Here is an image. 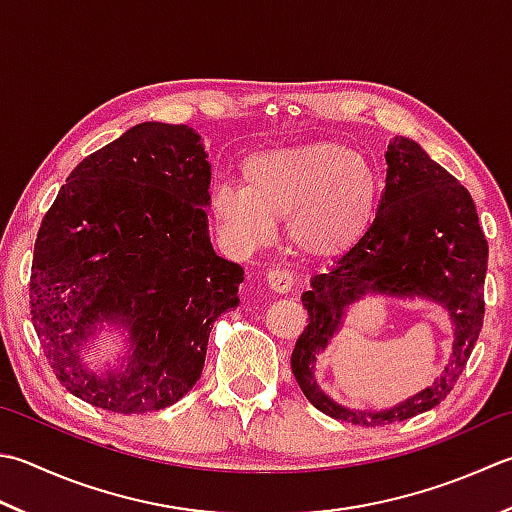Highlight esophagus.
Masks as SVG:
<instances>
[{
    "instance_id": "34e87169",
    "label": "esophagus",
    "mask_w": 512,
    "mask_h": 512,
    "mask_svg": "<svg viewBox=\"0 0 512 512\" xmlns=\"http://www.w3.org/2000/svg\"><path fill=\"white\" fill-rule=\"evenodd\" d=\"M266 284H268L270 290H273V293L286 295L288 290L293 288V275H290L288 270H279V268L268 270V273H266Z\"/></svg>"
}]
</instances>
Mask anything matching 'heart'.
Returning a JSON list of instances; mask_svg holds the SVG:
<instances>
[{
  "mask_svg": "<svg viewBox=\"0 0 512 512\" xmlns=\"http://www.w3.org/2000/svg\"><path fill=\"white\" fill-rule=\"evenodd\" d=\"M377 197V173L364 155L315 139L250 155L242 188L217 186L210 215L222 237L239 248L264 246L286 219L295 250L310 259H333L364 237Z\"/></svg>",
  "mask_w": 512,
  "mask_h": 512,
  "instance_id": "obj_1",
  "label": "heart"
}]
</instances>
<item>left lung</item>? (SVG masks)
I'll use <instances>...</instances> for the list:
<instances>
[{
    "instance_id": "obj_1",
    "label": "left lung",
    "mask_w": 512,
    "mask_h": 512,
    "mask_svg": "<svg viewBox=\"0 0 512 512\" xmlns=\"http://www.w3.org/2000/svg\"><path fill=\"white\" fill-rule=\"evenodd\" d=\"M386 188L373 226L302 295L308 326L290 355L306 399L328 417L357 426H386L435 408L453 390L484 324L488 242L468 190L426 155L415 139L397 135L386 150ZM364 296L442 305L454 326V350L436 382L390 409H348L316 384L319 352L343 323L345 308Z\"/></svg>"
}]
</instances>
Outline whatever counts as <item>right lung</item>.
I'll return each instance as SVG.
<instances>
[{
  "label": "right lung",
  "mask_w": 512,
  "mask_h": 512,
  "mask_svg": "<svg viewBox=\"0 0 512 512\" xmlns=\"http://www.w3.org/2000/svg\"><path fill=\"white\" fill-rule=\"evenodd\" d=\"M190 126L144 122L82 159L39 226L30 317L70 393L122 415L179 402L202 377L215 319L239 306L244 268L208 235L210 164ZM106 327L117 367L85 362Z\"/></svg>",
  "instance_id": "add662e5"
}]
</instances>
